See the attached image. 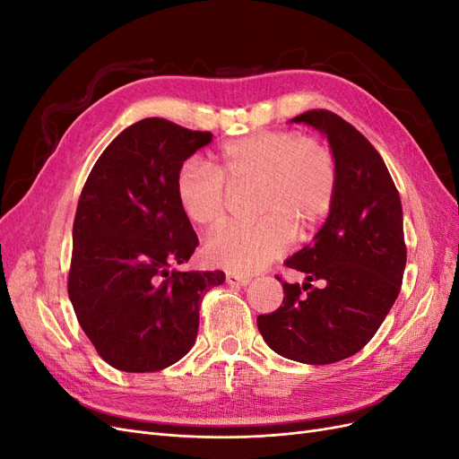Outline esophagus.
Listing matches in <instances>:
<instances>
[{"label":"esophagus","mask_w":459,"mask_h":459,"mask_svg":"<svg viewBox=\"0 0 459 459\" xmlns=\"http://www.w3.org/2000/svg\"><path fill=\"white\" fill-rule=\"evenodd\" d=\"M226 281H228L230 285H241V287H245V285L251 283V277L239 275V273H228V275H226Z\"/></svg>","instance_id":"34e87169"}]
</instances>
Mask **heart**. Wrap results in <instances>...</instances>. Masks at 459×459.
<instances>
[{"label":"heart","instance_id":"1","mask_svg":"<svg viewBox=\"0 0 459 459\" xmlns=\"http://www.w3.org/2000/svg\"><path fill=\"white\" fill-rule=\"evenodd\" d=\"M337 159L327 143L297 132H255L224 143L216 166L191 157L176 172V199L203 230L224 226L230 189L258 186L253 224L230 226L204 245L212 266L255 273L280 258L295 231L307 238L331 212L337 195Z\"/></svg>","mask_w":459,"mask_h":459}]
</instances>
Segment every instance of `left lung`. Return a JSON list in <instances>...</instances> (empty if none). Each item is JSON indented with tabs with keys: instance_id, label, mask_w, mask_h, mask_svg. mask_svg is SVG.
<instances>
[{
	"instance_id": "1",
	"label": "left lung",
	"mask_w": 459,
	"mask_h": 459,
	"mask_svg": "<svg viewBox=\"0 0 459 459\" xmlns=\"http://www.w3.org/2000/svg\"><path fill=\"white\" fill-rule=\"evenodd\" d=\"M327 135L339 182L316 241L285 266L307 283H283V307L256 317L270 349L295 362L324 366L362 351L400 293L406 268L398 189L364 134L325 108L293 118ZM312 281H319L314 288Z\"/></svg>"
}]
</instances>
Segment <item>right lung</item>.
Wrapping results in <instances>:
<instances>
[{"instance_id":"obj_1","label":"right lung","mask_w":459,"mask_h":459,"mask_svg":"<svg viewBox=\"0 0 459 459\" xmlns=\"http://www.w3.org/2000/svg\"><path fill=\"white\" fill-rule=\"evenodd\" d=\"M211 142V132L143 118L110 142L80 193L68 297L97 354L120 371H160L184 358L203 297L226 280L220 270H170L199 245L176 172Z\"/></svg>"}]
</instances>
